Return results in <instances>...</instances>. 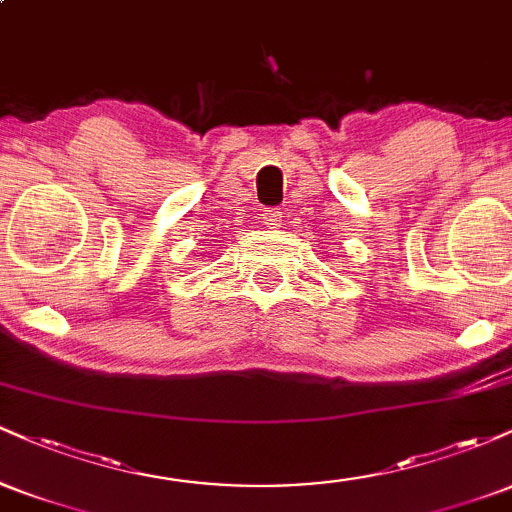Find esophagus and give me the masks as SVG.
Segmentation results:
<instances>
[{"label":"esophagus","instance_id":"esophagus-1","mask_svg":"<svg viewBox=\"0 0 512 512\" xmlns=\"http://www.w3.org/2000/svg\"><path fill=\"white\" fill-rule=\"evenodd\" d=\"M262 223H264V226H267V228H279V226H281V211H276V209H264Z\"/></svg>","mask_w":512,"mask_h":512}]
</instances>
